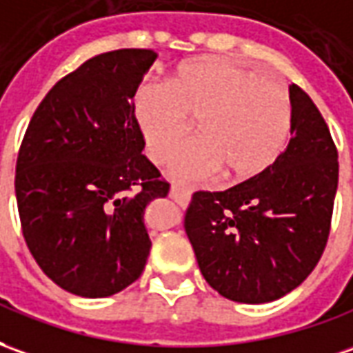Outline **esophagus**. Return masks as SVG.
<instances>
[{"label":"esophagus","mask_w":353,"mask_h":353,"mask_svg":"<svg viewBox=\"0 0 353 353\" xmlns=\"http://www.w3.org/2000/svg\"><path fill=\"white\" fill-rule=\"evenodd\" d=\"M192 190L190 188H184L181 184H172L171 186V198L179 203H188L190 201Z\"/></svg>","instance_id":"1"}]
</instances>
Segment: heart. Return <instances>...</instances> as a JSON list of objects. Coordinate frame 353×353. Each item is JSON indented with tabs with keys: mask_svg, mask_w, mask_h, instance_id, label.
Returning a JSON list of instances; mask_svg holds the SVG:
<instances>
[{
	"mask_svg": "<svg viewBox=\"0 0 353 353\" xmlns=\"http://www.w3.org/2000/svg\"><path fill=\"white\" fill-rule=\"evenodd\" d=\"M134 117L145 150L167 163L196 130L200 142L172 163L182 181L201 182L223 171L228 181H248L283 155L292 105L288 92L259 70L227 59L190 61L169 84L145 82L134 92Z\"/></svg>",
	"mask_w": 353,
	"mask_h": 353,
	"instance_id": "heart-1",
	"label": "heart"
}]
</instances>
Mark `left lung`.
<instances>
[{
  "instance_id": "left-lung-1",
  "label": "left lung",
  "mask_w": 353,
  "mask_h": 353,
  "mask_svg": "<svg viewBox=\"0 0 353 353\" xmlns=\"http://www.w3.org/2000/svg\"><path fill=\"white\" fill-rule=\"evenodd\" d=\"M290 144L261 174L194 192L184 228L203 279L232 302L292 292L319 263L339 188V152L317 105L290 86Z\"/></svg>"
}]
</instances>
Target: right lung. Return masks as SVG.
I'll return each instance as SVG.
<instances>
[{"mask_svg": "<svg viewBox=\"0 0 353 353\" xmlns=\"http://www.w3.org/2000/svg\"><path fill=\"white\" fill-rule=\"evenodd\" d=\"M155 57L115 50L84 61L46 94L19 150L24 242L53 283L82 298L113 296L142 274L145 208L169 194L132 107Z\"/></svg>", "mask_w": 353, "mask_h": 353, "instance_id": "right-lung-1", "label": "right lung"}]
</instances>
